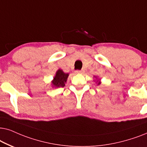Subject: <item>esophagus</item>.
I'll use <instances>...</instances> for the list:
<instances>
[{
  "label": "esophagus",
  "mask_w": 147,
  "mask_h": 147,
  "mask_svg": "<svg viewBox=\"0 0 147 147\" xmlns=\"http://www.w3.org/2000/svg\"><path fill=\"white\" fill-rule=\"evenodd\" d=\"M83 71L82 70H75V73L76 74H81Z\"/></svg>",
  "instance_id": "1"
}]
</instances>
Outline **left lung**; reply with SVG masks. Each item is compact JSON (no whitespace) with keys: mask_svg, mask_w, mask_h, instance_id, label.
<instances>
[{"mask_svg":"<svg viewBox=\"0 0 147 147\" xmlns=\"http://www.w3.org/2000/svg\"><path fill=\"white\" fill-rule=\"evenodd\" d=\"M94 78L95 79V80H94V81H95V83H97V85H100V84L101 83V79H98V78H97V77H96V76H94Z\"/></svg>","mask_w":147,"mask_h":147,"instance_id":"8db88e82","label":"left lung"}]
</instances>
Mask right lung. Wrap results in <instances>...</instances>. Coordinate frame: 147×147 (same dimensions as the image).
I'll use <instances>...</instances> for the list:
<instances>
[{
  "instance_id": "obj_1",
  "label": "right lung",
  "mask_w": 147,
  "mask_h": 147,
  "mask_svg": "<svg viewBox=\"0 0 147 147\" xmlns=\"http://www.w3.org/2000/svg\"><path fill=\"white\" fill-rule=\"evenodd\" d=\"M69 74L65 73L63 70L58 69L56 72V75L53 78V80L51 81V85L52 88L63 87L65 86L67 79Z\"/></svg>"
}]
</instances>
